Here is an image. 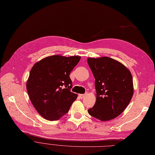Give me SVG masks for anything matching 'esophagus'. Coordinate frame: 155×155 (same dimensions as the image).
Segmentation results:
<instances>
[{"label":"esophagus","mask_w":155,"mask_h":155,"mask_svg":"<svg viewBox=\"0 0 155 155\" xmlns=\"http://www.w3.org/2000/svg\"><path fill=\"white\" fill-rule=\"evenodd\" d=\"M79 97H80V98L82 99L86 97V94H79Z\"/></svg>","instance_id":"34e87169"}]
</instances>
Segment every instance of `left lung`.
Wrapping results in <instances>:
<instances>
[{"label": "left lung", "instance_id": "left-lung-1", "mask_svg": "<svg viewBox=\"0 0 155 155\" xmlns=\"http://www.w3.org/2000/svg\"><path fill=\"white\" fill-rule=\"evenodd\" d=\"M87 61L97 92L95 104L87 112L101 121L115 119L124 111L133 96L131 73L122 64L108 57H89Z\"/></svg>", "mask_w": 155, "mask_h": 155}]
</instances>
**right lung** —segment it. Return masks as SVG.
<instances>
[{
	"instance_id": "1",
	"label": "right lung",
	"mask_w": 155,
	"mask_h": 155,
	"mask_svg": "<svg viewBox=\"0 0 155 155\" xmlns=\"http://www.w3.org/2000/svg\"><path fill=\"white\" fill-rule=\"evenodd\" d=\"M80 56L51 55L34 64L26 89L33 107L48 120H57L67 114L78 94L71 91L70 73Z\"/></svg>"
}]
</instances>
